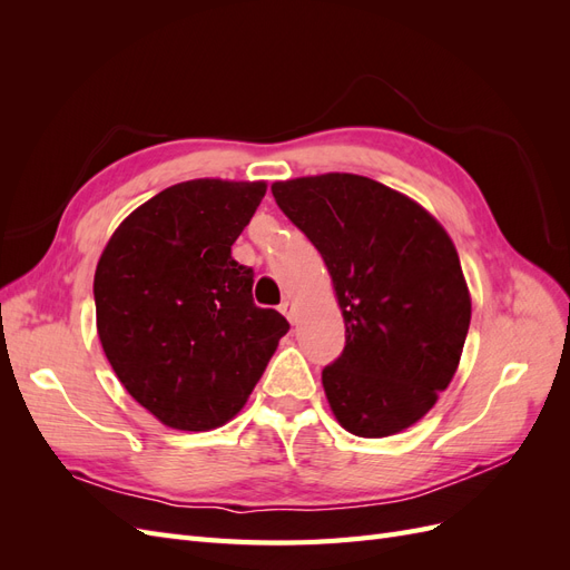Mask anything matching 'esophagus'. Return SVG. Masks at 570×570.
I'll return each mask as SVG.
<instances>
[{
	"label": "esophagus",
	"mask_w": 570,
	"mask_h": 570,
	"mask_svg": "<svg viewBox=\"0 0 570 570\" xmlns=\"http://www.w3.org/2000/svg\"><path fill=\"white\" fill-rule=\"evenodd\" d=\"M281 314H283L289 323L297 321V308H295V304H292L289 299H285V302L281 304Z\"/></svg>",
	"instance_id": "1"
}]
</instances>
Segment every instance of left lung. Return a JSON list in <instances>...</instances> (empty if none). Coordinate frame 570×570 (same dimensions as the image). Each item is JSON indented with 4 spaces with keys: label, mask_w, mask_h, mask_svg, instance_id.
<instances>
[{
    "label": "left lung",
    "mask_w": 570,
    "mask_h": 570,
    "mask_svg": "<svg viewBox=\"0 0 570 570\" xmlns=\"http://www.w3.org/2000/svg\"><path fill=\"white\" fill-rule=\"evenodd\" d=\"M271 193L321 252L347 327L323 368L335 419L358 438L400 433L452 383L469 335L454 243L423 206L364 176L297 178Z\"/></svg>",
    "instance_id": "1"
}]
</instances>
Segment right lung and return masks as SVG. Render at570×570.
<instances>
[{
    "label": "right lung",
    "instance_id": "1",
    "mask_svg": "<svg viewBox=\"0 0 570 570\" xmlns=\"http://www.w3.org/2000/svg\"><path fill=\"white\" fill-rule=\"evenodd\" d=\"M266 183L187 180L111 235L95 273L97 333L118 381L164 425L212 430L245 406L289 323L254 304L230 247Z\"/></svg>",
    "mask_w": 570,
    "mask_h": 570
}]
</instances>
